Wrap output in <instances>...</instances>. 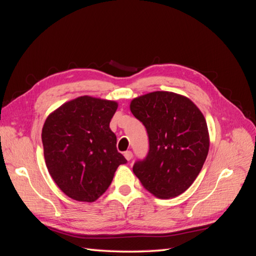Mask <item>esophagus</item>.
Masks as SVG:
<instances>
[{
  "label": "esophagus",
  "instance_id": "1",
  "mask_svg": "<svg viewBox=\"0 0 256 256\" xmlns=\"http://www.w3.org/2000/svg\"><path fill=\"white\" fill-rule=\"evenodd\" d=\"M124 157L125 158H126V160H132V157H133V154H132V152L131 150H126V152H124Z\"/></svg>",
  "mask_w": 256,
  "mask_h": 256
}]
</instances>
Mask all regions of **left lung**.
<instances>
[{"instance_id":"left-lung-1","label":"left lung","mask_w":256,"mask_h":256,"mask_svg":"<svg viewBox=\"0 0 256 256\" xmlns=\"http://www.w3.org/2000/svg\"><path fill=\"white\" fill-rule=\"evenodd\" d=\"M130 108L146 128L150 150L133 166L143 187L160 199L175 198L192 186L209 152L204 114L187 96L155 91L135 98Z\"/></svg>"}]
</instances>
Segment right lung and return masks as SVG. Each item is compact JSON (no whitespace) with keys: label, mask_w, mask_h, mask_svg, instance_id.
Wrapping results in <instances>:
<instances>
[{"label":"right lung","mask_w":256,"mask_h":256,"mask_svg":"<svg viewBox=\"0 0 256 256\" xmlns=\"http://www.w3.org/2000/svg\"><path fill=\"white\" fill-rule=\"evenodd\" d=\"M118 102L82 96L52 112L42 140L52 178L69 198L94 202L110 186L126 160L116 150L110 121Z\"/></svg>","instance_id":"1"}]
</instances>
